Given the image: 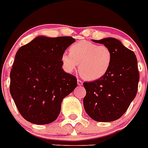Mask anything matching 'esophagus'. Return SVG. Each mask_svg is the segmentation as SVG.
<instances>
[{
  "instance_id": "esophagus-1",
  "label": "esophagus",
  "mask_w": 148,
  "mask_h": 148,
  "mask_svg": "<svg viewBox=\"0 0 148 148\" xmlns=\"http://www.w3.org/2000/svg\"><path fill=\"white\" fill-rule=\"evenodd\" d=\"M77 85L80 86H82V85H83V82H82L80 79H77Z\"/></svg>"
}]
</instances>
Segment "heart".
<instances>
[{
    "label": "heart",
    "instance_id": "heart-1",
    "mask_svg": "<svg viewBox=\"0 0 148 148\" xmlns=\"http://www.w3.org/2000/svg\"><path fill=\"white\" fill-rule=\"evenodd\" d=\"M113 54L109 47L98 45L93 42L82 40L69 47V53H64L61 62L67 72H71L77 67L84 79L94 81L101 79L109 71Z\"/></svg>",
    "mask_w": 148,
    "mask_h": 148
}]
</instances>
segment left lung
Instances as JSON below:
<instances>
[{"label":"left lung","mask_w":148,"mask_h":148,"mask_svg":"<svg viewBox=\"0 0 148 148\" xmlns=\"http://www.w3.org/2000/svg\"><path fill=\"white\" fill-rule=\"evenodd\" d=\"M92 41L110 47L113 60L106 75L83 83L86 91L83 106L93 120L113 121L124 115L136 95L139 80L137 59L133 51L116 38Z\"/></svg>","instance_id":"1"}]
</instances>
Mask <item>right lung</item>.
Listing matches in <instances>:
<instances>
[{
    "instance_id": "1",
    "label": "right lung",
    "mask_w": 148,
    "mask_h": 148,
    "mask_svg": "<svg viewBox=\"0 0 148 148\" xmlns=\"http://www.w3.org/2000/svg\"><path fill=\"white\" fill-rule=\"evenodd\" d=\"M75 42L71 36L36 37L21 47L10 72V94L25 120L36 124L54 121L62 101L77 86L62 69L61 56Z\"/></svg>"
}]
</instances>
